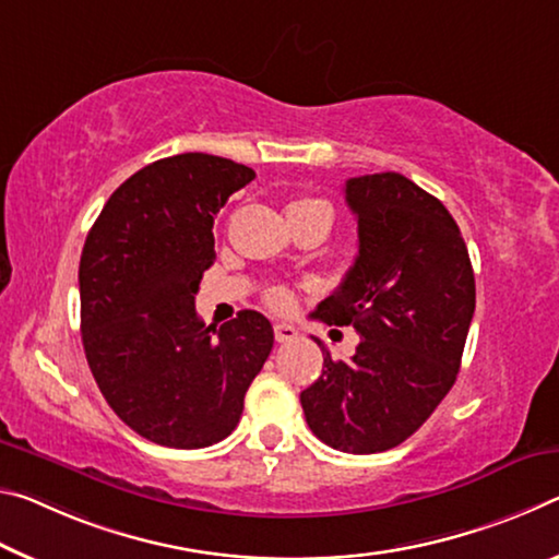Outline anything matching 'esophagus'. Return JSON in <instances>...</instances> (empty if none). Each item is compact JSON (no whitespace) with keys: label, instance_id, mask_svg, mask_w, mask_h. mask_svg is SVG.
Returning <instances> with one entry per match:
<instances>
[{"label":"esophagus","instance_id":"obj_1","mask_svg":"<svg viewBox=\"0 0 559 559\" xmlns=\"http://www.w3.org/2000/svg\"><path fill=\"white\" fill-rule=\"evenodd\" d=\"M273 335H276L278 343H290V341L298 338V331L288 323H276V325H273Z\"/></svg>","mask_w":559,"mask_h":559}]
</instances>
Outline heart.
<instances>
[{"label":"heart","mask_w":559,"mask_h":559,"mask_svg":"<svg viewBox=\"0 0 559 559\" xmlns=\"http://www.w3.org/2000/svg\"><path fill=\"white\" fill-rule=\"evenodd\" d=\"M308 203H325V201L306 199V201H296L294 206H308ZM325 206H328V203H325ZM265 298H269V304H271L273 308H283V306L288 304V290H286V288H281V286H276V288H271V290H269V296H265Z\"/></svg>","instance_id":"1"}]
</instances>
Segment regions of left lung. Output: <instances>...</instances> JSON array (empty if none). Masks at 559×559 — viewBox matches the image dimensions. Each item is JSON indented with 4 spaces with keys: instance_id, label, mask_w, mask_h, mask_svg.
Instances as JSON below:
<instances>
[{
    "instance_id": "obj_1",
    "label": "left lung",
    "mask_w": 559,
    "mask_h": 559,
    "mask_svg": "<svg viewBox=\"0 0 559 559\" xmlns=\"http://www.w3.org/2000/svg\"><path fill=\"white\" fill-rule=\"evenodd\" d=\"M358 255L316 316L353 325L356 356L333 360L300 393L306 423L353 455L401 445L453 388L475 313V276L455 218L403 174L345 181Z\"/></svg>"
}]
</instances>
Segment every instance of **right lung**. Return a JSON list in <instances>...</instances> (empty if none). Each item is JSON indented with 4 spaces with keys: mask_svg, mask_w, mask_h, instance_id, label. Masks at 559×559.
I'll use <instances>...</instances> for the list:
<instances>
[{
    "mask_svg": "<svg viewBox=\"0 0 559 559\" xmlns=\"http://www.w3.org/2000/svg\"><path fill=\"white\" fill-rule=\"evenodd\" d=\"M253 168L211 154L158 158L111 193L79 263L82 343L111 411L166 448L231 436L273 348L259 311L203 325L193 306L216 259L214 216Z\"/></svg>",
    "mask_w": 559,
    "mask_h": 559,
    "instance_id": "right-lung-1",
    "label": "right lung"
}]
</instances>
